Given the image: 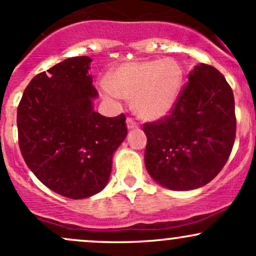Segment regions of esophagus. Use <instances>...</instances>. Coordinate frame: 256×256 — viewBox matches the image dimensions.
<instances>
[{
	"label": "esophagus",
	"mask_w": 256,
	"mask_h": 256,
	"mask_svg": "<svg viewBox=\"0 0 256 256\" xmlns=\"http://www.w3.org/2000/svg\"><path fill=\"white\" fill-rule=\"evenodd\" d=\"M126 125H128V130H132V128H138V124L134 122L132 118H128V119H126Z\"/></svg>",
	"instance_id": "1"
}]
</instances>
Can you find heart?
<instances>
[{
	"mask_svg": "<svg viewBox=\"0 0 256 256\" xmlns=\"http://www.w3.org/2000/svg\"><path fill=\"white\" fill-rule=\"evenodd\" d=\"M184 86V70L178 60L132 62L120 66L109 76L106 94L132 98L134 109L141 119L159 120L175 106Z\"/></svg>",
	"mask_w": 256,
	"mask_h": 256,
	"instance_id": "1",
	"label": "heart"
}]
</instances>
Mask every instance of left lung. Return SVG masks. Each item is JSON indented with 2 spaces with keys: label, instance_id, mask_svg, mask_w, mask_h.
I'll list each match as a JSON object with an SVG mask.
<instances>
[{
  "label": "left lung",
  "instance_id": "left-lung-1",
  "mask_svg": "<svg viewBox=\"0 0 256 256\" xmlns=\"http://www.w3.org/2000/svg\"><path fill=\"white\" fill-rule=\"evenodd\" d=\"M146 169L160 186L190 190L220 172L236 137L234 97L224 75L208 64L188 74L170 115L143 125Z\"/></svg>",
  "mask_w": 256,
  "mask_h": 256
}]
</instances>
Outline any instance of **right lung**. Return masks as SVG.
<instances>
[{"label": "right lung", "mask_w": 256, "mask_h": 256, "mask_svg": "<svg viewBox=\"0 0 256 256\" xmlns=\"http://www.w3.org/2000/svg\"><path fill=\"white\" fill-rule=\"evenodd\" d=\"M92 60L72 57L40 72L16 112L19 148L28 168L53 192L72 199L97 194L108 184L114 152L128 128L125 115L94 110L98 97Z\"/></svg>", "instance_id": "obj_1"}]
</instances>
